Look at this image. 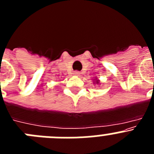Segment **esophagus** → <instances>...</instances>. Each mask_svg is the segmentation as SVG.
Returning <instances> with one entry per match:
<instances>
[{"instance_id": "esophagus-1", "label": "esophagus", "mask_w": 154, "mask_h": 154, "mask_svg": "<svg viewBox=\"0 0 154 154\" xmlns=\"http://www.w3.org/2000/svg\"><path fill=\"white\" fill-rule=\"evenodd\" d=\"M73 75H76V76H79L80 72H73Z\"/></svg>"}]
</instances>
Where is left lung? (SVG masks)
<instances>
[{"mask_svg":"<svg viewBox=\"0 0 154 154\" xmlns=\"http://www.w3.org/2000/svg\"><path fill=\"white\" fill-rule=\"evenodd\" d=\"M93 80H94V82H93L94 84H99V85L100 84L99 83V80L97 79H93Z\"/></svg>","mask_w":154,"mask_h":154,"instance_id":"1","label":"left lung"}]
</instances>
